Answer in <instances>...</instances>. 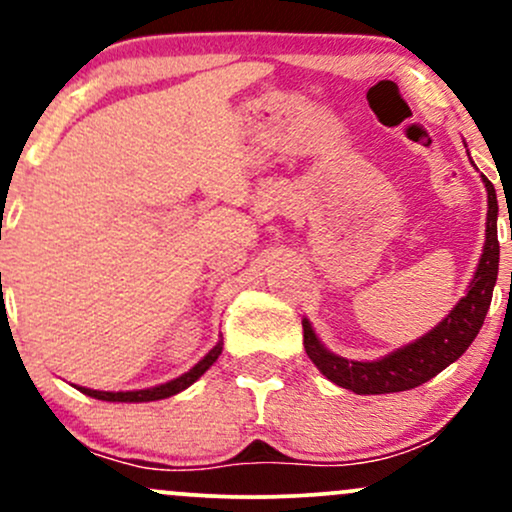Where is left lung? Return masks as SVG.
I'll use <instances>...</instances> for the list:
<instances>
[{"instance_id": "left-lung-1", "label": "left lung", "mask_w": 512, "mask_h": 512, "mask_svg": "<svg viewBox=\"0 0 512 512\" xmlns=\"http://www.w3.org/2000/svg\"><path fill=\"white\" fill-rule=\"evenodd\" d=\"M486 192H489V216H486V243L484 255H481L477 274L469 284L467 296L462 298L450 315L443 322L426 334L416 339L414 344L397 349L395 354L380 358V361H346V358L332 354L320 339L315 337L313 327L308 320H303V344L305 354L310 361L320 368L325 378H330L334 385L346 387L356 395H387V392H404L411 387H419L436 378L443 368H448L452 361H457L469 344L474 342L484 317L489 313L493 286L498 276V202L496 190L489 180Z\"/></svg>"}]
</instances>
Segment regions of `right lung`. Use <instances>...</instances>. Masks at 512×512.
I'll list each match as a JSON object with an SVG mask.
<instances>
[{
	"instance_id": "right-lung-1",
	"label": "right lung",
	"mask_w": 512,
	"mask_h": 512,
	"mask_svg": "<svg viewBox=\"0 0 512 512\" xmlns=\"http://www.w3.org/2000/svg\"><path fill=\"white\" fill-rule=\"evenodd\" d=\"M221 349H223V342H219L214 346V349L209 351L207 356L202 358V361L197 363L195 368L187 370L185 375H180V378L170 380L166 385H158V387H149V390H137V392H101V390H88V387H79L81 392L93 399H103V402H156V399H166V397H173L178 395V392L185 390V387H190L199 375H204L207 370L211 368V363L216 361V358L221 356Z\"/></svg>"
}]
</instances>
